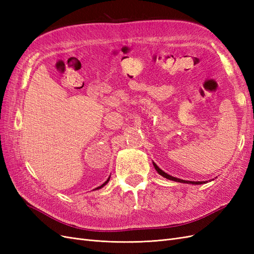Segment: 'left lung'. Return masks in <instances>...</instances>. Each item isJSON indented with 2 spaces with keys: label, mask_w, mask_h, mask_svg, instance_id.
Listing matches in <instances>:
<instances>
[{
  "label": "left lung",
  "mask_w": 254,
  "mask_h": 254,
  "mask_svg": "<svg viewBox=\"0 0 254 254\" xmlns=\"http://www.w3.org/2000/svg\"><path fill=\"white\" fill-rule=\"evenodd\" d=\"M153 166H155V168L157 170V172L161 175L163 176L164 178L166 179H170V180H173V181H177V182H181V183H191V184H202V183H205L204 181H186V180H182V179H178V178H175V177H172L168 174L164 173L162 170H160V168L157 166L156 163H153Z\"/></svg>",
  "instance_id": "left-lung-1"
}]
</instances>
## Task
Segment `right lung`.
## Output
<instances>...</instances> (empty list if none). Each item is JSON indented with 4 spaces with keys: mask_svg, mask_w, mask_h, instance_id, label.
Instances as JSON below:
<instances>
[{
    "mask_svg": "<svg viewBox=\"0 0 254 254\" xmlns=\"http://www.w3.org/2000/svg\"><path fill=\"white\" fill-rule=\"evenodd\" d=\"M109 179H110V177H109V178H108V180H107V181H106V182H105V183H103V184H102V186H101V187H98V188H96V190H97V189H102V188H103V187H104V186H106V183H108V181H109Z\"/></svg>",
    "mask_w": 254,
    "mask_h": 254,
    "instance_id": "right-lung-1",
    "label": "right lung"
}]
</instances>
